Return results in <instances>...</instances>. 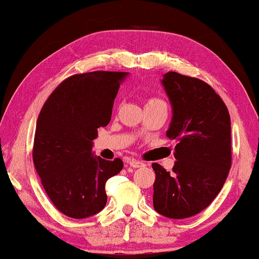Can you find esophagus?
Returning a JSON list of instances; mask_svg holds the SVG:
<instances>
[{
	"instance_id": "esophagus-1",
	"label": "esophagus",
	"mask_w": 259,
	"mask_h": 259,
	"mask_svg": "<svg viewBox=\"0 0 259 259\" xmlns=\"http://www.w3.org/2000/svg\"><path fill=\"white\" fill-rule=\"evenodd\" d=\"M129 165L134 168H140V167H143V166H145V163L139 161V160H129Z\"/></svg>"
}]
</instances>
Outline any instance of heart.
I'll return each mask as SVG.
<instances>
[{"label":"heart","instance_id":"b5f03b06","mask_svg":"<svg viewBox=\"0 0 259 259\" xmlns=\"http://www.w3.org/2000/svg\"><path fill=\"white\" fill-rule=\"evenodd\" d=\"M146 107H162V109L167 110V104L159 98H149L146 103Z\"/></svg>","mask_w":259,"mask_h":259}]
</instances>
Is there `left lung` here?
<instances>
[{
  "label": "left lung",
  "instance_id": "8db88e82",
  "mask_svg": "<svg viewBox=\"0 0 259 259\" xmlns=\"http://www.w3.org/2000/svg\"><path fill=\"white\" fill-rule=\"evenodd\" d=\"M162 84L173 107L166 133L177 141L172 172L159 163L154 209L169 219H186L204 210L224 186L232 165L231 117L221 97L199 78L175 71Z\"/></svg>",
  "mask_w": 259,
  "mask_h": 259
}]
</instances>
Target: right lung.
<instances>
[{
	"label": "right lung",
	"mask_w": 259,
	"mask_h": 259,
	"mask_svg": "<svg viewBox=\"0 0 259 259\" xmlns=\"http://www.w3.org/2000/svg\"><path fill=\"white\" fill-rule=\"evenodd\" d=\"M123 71L75 74L58 84L39 113L33 163L45 192L62 214L84 219L103 210L107 179L118 175L123 161L92 154L98 127L112 114Z\"/></svg>",
	"instance_id": "add662e5"
}]
</instances>
